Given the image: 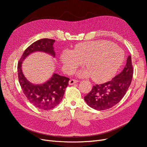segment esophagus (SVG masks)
<instances>
[{
  "label": "esophagus",
  "mask_w": 147,
  "mask_h": 147,
  "mask_svg": "<svg viewBox=\"0 0 147 147\" xmlns=\"http://www.w3.org/2000/svg\"><path fill=\"white\" fill-rule=\"evenodd\" d=\"M79 82V81H78V80H69V85H73V84H75V83H76V82Z\"/></svg>",
  "instance_id": "esophagus-1"
}]
</instances>
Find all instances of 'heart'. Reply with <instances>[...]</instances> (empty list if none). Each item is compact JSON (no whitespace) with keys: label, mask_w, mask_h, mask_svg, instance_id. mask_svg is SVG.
<instances>
[{"label":"heart","mask_w":147,"mask_h":147,"mask_svg":"<svg viewBox=\"0 0 147 147\" xmlns=\"http://www.w3.org/2000/svg\"><path fill=\"white\" fill-rule=\"evenodd\" d=\"M124 54L121 48L105 40H96L77 45L74 50H65L60 56L63 69L74 73L84 63L88 69L78 73L81 78L91 76L97 82L109 80L122 65Z\"/></svg>","instance_id":"heart-1"}]
</instances>
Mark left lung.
Wrapping results in <instances>:
<instances>
[{
    "instance_id": "8db88e82",
    "label": "left lung",
    "mask_w": 147,
    "mask_h": 147,
    "mask_svg": "<svg viewBox=\"0 0 147 147\" xmlns=\"http://www.w3.org/2000/svg\"><path fill=\"white\" fill-rule=\"evenodd\" d=\"M134 73L131 56H129L127 63L120 74L110 81L96 84L87 95L84 100L89 106L97 111L112 108L119 103L125 96L131 84Z\"/></svg>"
}]
</instances>
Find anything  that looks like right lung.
I'll list each match as a JSON object with an SVG mask.
<instances>
[{"label": "right lung", "mask_w": 147, "mask_h": 147, "mask_svg": "<svg viewBox=\"0 0 147 147\" xmlns=\"http://www.w3.org/2000/svg\"><path fill=\"white\" fill-rule=\"evenodd\" d=\"M55 41L53 39L43 38L33 43L25 50L17 66L18 81L25 96L33 106L44 111L52 109L61 102L69 78L54 73L50 80L43 84H32L22 73V64L26 57L35 51H43L55 57Z\"/></svg>", "instance_id": "1"}]
</instances>
